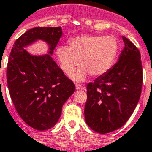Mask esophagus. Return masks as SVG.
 <instances>
[{"mask_svg": "<svg viewBox=\"0 0 152 152\" xmlns=\"http://www.w3.org/2000/svg\"><path fill=\"white\" fill-rule=\"evenodd\" d=\"M76 90H85V86H82V85H80V84L76 83Z\"/></svg>", "mask_w": 152, "mask_h": 152, "instance_id": "esophagus-1", "label": "esophagus"}]
</instances>
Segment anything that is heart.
I'll list each match as a JSON object with an SVG mask.
<instances>
[{
    "label": "heart",
    "instance_id": "obj_1",
    "mask_svg": "<svg viewBox=\"0 0 152 152\" xmlns=\"http://www.w3.org/2000/svg\"><path fill=\"white\" fill-rule=\"evenodd\" d=\"M118 51L115 37L105 35H79L70 39L68 46L57 49V56L62 69L69 73L79 63L82 66L71 73L75 80H83L89 73L99 76L113 66Z\"/></svg>",
    "mask_w": 152,
    "mask_h": 152
}]
</instances>
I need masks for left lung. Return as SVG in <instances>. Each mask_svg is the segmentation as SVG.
Segmentation results:
<instances>
[{
	"label": "left lung",
	"mask_w": 152,
	"mask_h": 152,
	"mask_svg": "<svg viewBox=\"0 0 152 152\" xmlns=\"http://www.w3.org/2000/svg\"><path fill=\"white\" fill-rule=\"evenodd\" d=\"M122 39L124 47L116 64L86 86L85 121L100 134L110 133L124 125L141 96V54L126 37L122 36Z\"/></svg>",
	"instance_id": "obj_1"
}]
</instances>
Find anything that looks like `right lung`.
<instances>
[{"label": "right lung", "mask_w": 152, "mask_h": 152, "mask_svg": "<svg viewBox=\"0 0 152 152\" xmlns=\"http://www.w3.org/2000/svg\"><path fill=\"white\" fill-rule=\"evenodd\" d=\"M62 35L61 27H35L15 41L9 56L7 82L15 109L32 128L45 131L56 125L63 104L75 91L72 80L52 59ZM42 40L48 54L32 55L25 48Z\"/></svg>", "instance_id": "obj_1"}]
</instances>
